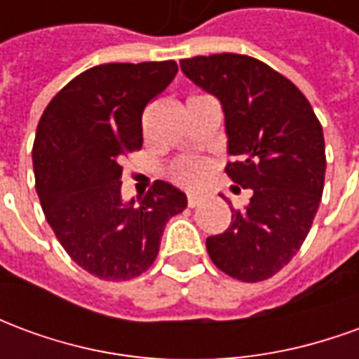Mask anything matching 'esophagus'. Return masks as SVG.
Here are the masks:
<instances>
[{
  "label": "esophagus",
  "instance_id": "34e87169",
  "mask_svg": "<svg viewBox=\"0 0 359 359\" xmlns=\"http://www.w3.org/2000/svg\"><path fill=\"white\" fill-rule=\"evenodd\" d=\"M202 200L203 198L198 194V192H188V208H196V205H200Z\"/></svg>",
  "mask_w": 359,
  "mask_h": 359
}]
</instances>
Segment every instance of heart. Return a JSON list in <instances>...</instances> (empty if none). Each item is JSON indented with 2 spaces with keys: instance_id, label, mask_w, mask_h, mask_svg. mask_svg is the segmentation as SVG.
<instances>
[{
  "instance_id": "heart-1",
  "label": "heart",
  "mask_w": 359,
  "mask_h": 359,
  "mask_svg": "<svg viewBox=\"0 0 359 359\" xmlns=\"http://www.w3.org/2000/svg\"><path fill=\"white\" fill-rule=\"evenodd\" d=\"M205 175V165L198 159H184L172 167V177L182 184H196Z\"/></svg>"
}]
</instances>
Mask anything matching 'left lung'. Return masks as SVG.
<instances>
[{
    "label": "left lung",
    "mask_w": 359,
    "mask_h": 359,
    "mask_svg": "<svg viewBox=\"0 0 359 359\" xmlns=\"http://www.w3.org/2000/svg\"><path fill=\"white\" fill-rule=\"evenodd\" d=\"M196 86L225 113L226 175L252 190L223 234L205 241L211 262L229 277L257 283L283 269L306 241L325 182L321 123L292 82L259 59L217 53L182 59ZM231 203V202H229Z\"/></svg>",
    "instance_id": "8db88e82"
}]
</instances>
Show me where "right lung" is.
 <instances>
[{
    "label": "right lung",
    "instance_id": "add662e5",
    "mask_svg": "<svg viewBox=\"0 0 359 359\" xmlns=\"http://www.w3.org/2000/svg\"><path fill=\"white\" fill-rule=\"evenodd\" d=\"M179 71L175 61L92 67L48 103L32 148L43 215L74 264L103 280H128L156 262L167 221L187 194L156 180L123 202V157L142 148V113Z\"/></svg>",
    "mask_w": 359,
    "mask_h": 359
}]
</instances>
